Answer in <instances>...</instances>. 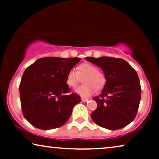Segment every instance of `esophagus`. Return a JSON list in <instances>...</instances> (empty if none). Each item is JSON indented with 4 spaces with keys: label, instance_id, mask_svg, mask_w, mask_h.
<instances>
[{
    "label": "esophagus",
    "instance_id": "1",
    "mask_svg": "<svg viewBox=\"0 0 159 159\" xmlns=\"http://www.w3.org/2000/svg\"><path fill=\"white\" fill-rule=\"evenodd\" d=\"M82 102H87V101H88V98H82Z\"/></svg>",
    "mask_w": 159,
    "mask_h": 159
}]
</instances>
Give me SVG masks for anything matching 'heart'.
I'll use <instances>...</instances> for the list:
<instances>
[{
	"label": "heart",
	"instance_id": "b5f03b06",
	"mask_svg": "<svg viewBox=\"0 0 159 159\" xmlns=\"http://www.w3.org/2000/svg\"><path fill=\"white\" fill-rule=\"evenodd\" d=\"M83 77V84L77 87L75 92L82 97H89L97 90H101L106 83V78L103 72L98 67L90 63H84L78 66L77 70L71 69L67 72L65 82L69 88H74Z\"/></svg>",
	"mask_w": 159,
	"mask_h": 159
}]
</instances>
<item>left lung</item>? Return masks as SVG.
<instances>
[{
	"label": "left lung",
	"mask_w": 159,
	"mask_h": 159,
	"mask_svg": "<svg viewBox=\"0 0 159 159\" xmlns=\"http://www.w3.org/2000/svg\"><path fill=\"white\" fill-rule=\"evenodd\" d=\"M85 59L101 68L106 78L101 94L93 98L98 106L91 118L108 129L126 127L135 118L140 102L141 87L136 71L122 58L103 56Z\"/></svg>",
	"instance_id": "left-lung-1"
}]
</instances>
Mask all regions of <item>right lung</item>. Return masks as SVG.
Segmentation results:
<instances>
[{"instance_id":"1","label":"right lung","mask_w":159,"mask_h":159,"mask_svg":"<svg viewBox=\"0 0 159 159\" xmlns=\"http://www.w3.org/2000/svg\"><path fill=\"white\" fill-rule=\"evenodd\" d=\"M80 58H39L25 69L19 84L22 114L32 126L40 129L61 127L81 101L66 84L67 72Z\"/></svg>"}]
</instances>
